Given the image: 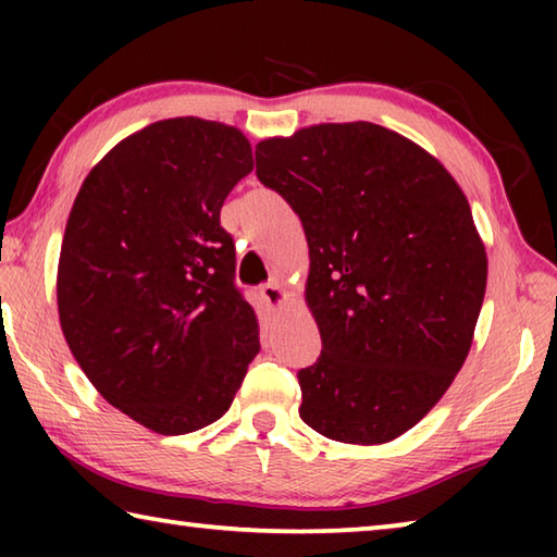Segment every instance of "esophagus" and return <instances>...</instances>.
Wrapping results in <instances>:
<instances>
[{
  "label": "esophagus",
  "mask_w": 557,
  "mask_h": 557,
  "mask_svg": "<svg viewBox=\"0 0 557 557\" xmlns=\"http://www.w3.org/2000/svg\"><path fill=\"white\" fill-rule=\"evenodd\" d=\"M260 295H262V299L268 301V305H272V307H280L282 301L287 299V292L282 289V285L277 280H270V282H265V285L260 287Z\"/></svg>",
  "instance_id": "1"
}]
</instances>
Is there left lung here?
<instances>
[{
    "label": "left lung",
    "mask_w": 557,
    "mask_h": 557,
    "mask_svg": "<svg viewBox=\"0 0 557 557\" xmlns=\"http://www.w3.org/2000/svg\"><path fill=\"white\" fill-rule=\"evenodd\" d=\"M256 162L312 258L322 356L297 373L299 418L348 445L400 437L455 381L482 312L486 250L467 196L435 157L373 122L265 139Z\"/></svg>",
    "instance_id": "left-lung-1"
}]
</instances>
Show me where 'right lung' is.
<instances>
[{
	"label": "right lung",
	"instance_id": "1",
	"mask_svg": "<svg viewBox=\"0 0 557 557\" xmlns=\"http://www.w3.org/2000/svg\"><path fill=\"white\" fill-rule=\"evenodd\" d=\"M250 172L240 129L162 120L92 166L65 223V342L102 398L159 435L223 418L260 351L221 225L225 196Z\"/></svg>",
	"mask_w": 557,
	"mask_h": 557
}]
</instances>
